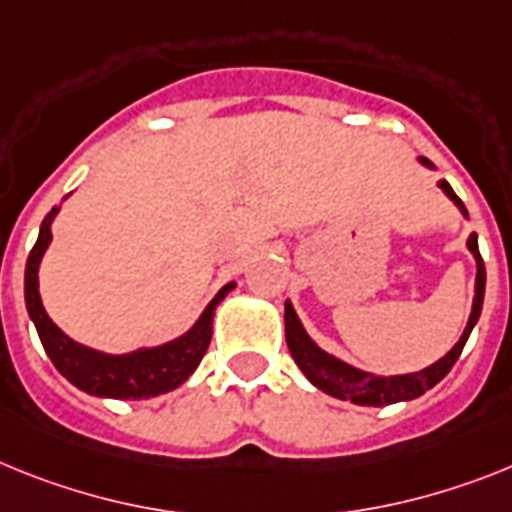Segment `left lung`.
<instances>
[{"mask_svg": "<svg viewBox=\"0 0 512 512\" xmlns=\"http://www.w3.org/2000/svg\"><path fill=\"white\" fill-rule=\"evenodd\" d=\"M422 166L427 169H435L432 161L427 158H419ZM440 190L458 205L463 216L468 218L466 205L461 203V197L455 195L453 187H450L445 179H440ZM466 247L471 249V255L476 260V289H474V304H471V315H468L466 330L463 336L458 338L453 349L448 354L437 359L435 364H429L422 372H411V375H372V372H362V369L351 367V364L341 362L328 351H322L312 338L307 336L302 320L296 317L291 302H286V312H283V322H286V343H289V351L294 356V362L299 364V369L304 372L315 388H320L322 393L333 395V398H341V401H351L356 406H388V403L398 401H414L422 393H427L429 388H435L442 377L448 375L453 364L458 362L463 346H466L471 330H474L476 320L482 315V304H484V283H487V270H484L482 255H479V242H476V234L468 236Z\"/></svg>", "mask_w": 512, "mask_h": 512, "instance_id": "8db88e82", "label": "left lung"}]
</instances>
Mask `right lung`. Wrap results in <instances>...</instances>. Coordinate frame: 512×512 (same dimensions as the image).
<instances>
[{"label": "right lung", "mask_w": 512, "mask_h": 512, "mask_svg": "<svg viewBox=\"0 0 512 512\" xmlns=\"http://www.w3.org/2000/svg\"><path fill=\"white\" fill-rule=\"evenodd\" d=\"M57 213L59 208H51L49 216L44 218L36 244L30 249L28 263H25V307H28L30 320L36 325L38 338L44 343L54 367L75 388L98 395V398L140 401V398H153V395L179 388L195 372L208 351L218 302L234 289L236 283H226L213 296V302L203 309V315L197 317L195 325L174 341L153 346V349L130 351V354H103V351L88 349L83 343L64 336L54 325V320L46 315L41 294H38V265L51 242V221Z\"/></svg>", "instance_id": "add662e5"}]
</instances>
